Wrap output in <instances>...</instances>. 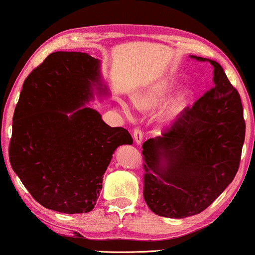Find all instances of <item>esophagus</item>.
I'll use <instances>...</instances> for the list:
<instances>
[{"label": "esophagus", "instance_id": "esophagus-1", "mask_svg": "<svg viewBox=\"0 0 255 255\" xmlns=\"http://www.w3.org/2000/svg\"><path fill=\"white\" fill-rule=\"evenodd\" d=\"M133 136H134V141H135L137 145L141 144L142 139H144V134H142V130L140 129V128H135V129H134Z\"/></svg>", "mask_w": 255, "mask_h": 255}]
</instances>
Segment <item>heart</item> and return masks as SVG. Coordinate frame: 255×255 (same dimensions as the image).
Listing matches in <instances>:
<instances>
[{"label":"heart","instance_id":"b5f03b06","mask_svg":"<svg viewBox=\"0 0 255 255\" xmlns=\"http://www.w3.org/2000/svg\"><path fill=\"white\" fill-rule=\"evenodd\" d=\"M171 89V83L168 80H160L158 83H154L152 86L148 87L147 90L142 91L139 95L135 96L134 102H135L136 107L140 109H147V108L156 107L157 104H159V102L165 97L166 93L169 92V90ZM187 95L184 92L180 93L171 103L166 105V108L163 110L162 118L165 120H169L174 118L175 115L180 110L181 105L183 104L184 99H186ZM120 108H121L122 113L125 114L127 118H131L133 116V109H131V105L128 102L125 101H119Z\"/></svg>","mask_w":255,"mask_h":255}]
</instances>
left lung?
I'll use <instances>...</instances> for the list:
<instances>
[{"label": "left lung", "mask_w": 255, "mask_h": 255, "mask_svg": "<svg viewBox=\"0 0 255 255\" xmlns=\"http://www.w3.org/2000/svg\"><path fill=\"white\" fill-rule=\"evenodd\" d=\"M213 86L186 108L162 135L142 144L144 199L152 212L168 218L198 215L233 182L239 170L246 124L238 90L218 62Z\"/></svg>", "instance_id": "1"}]
</instances>
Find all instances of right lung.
<instances>
[{
    "mask_svg": "<svg viewBox=\"0 0 255 255\" xmlns=\"http://www.w3.org/2000/svg\"><path fill=\"white\" fill-rule=\"evenodd\" d=\"M95 90L108 95L101 61L75 51L52 52L22 85L9 162L34 200L49 210L92 211L113 153L133 144L127 129L110 127L85 107Z\"/></svg>",
    "mask_w": 255,
    "mask_h": 255,
    "instance_id": "add662e5",
    "label": "right lung"
}]
</instances>
